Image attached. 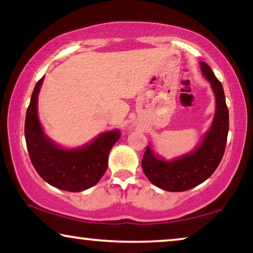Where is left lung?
Wrapping results in <instances>:
<instances>
[{"instance_id": "obj_1", "label": "left lung", "mask_w": 253, "mask_h": 253, "mask_svg": "<svg viewBox=\"0 0 253 253\" xmlns=\"http://www.w3.org/2000/svg\"><path fill=\"white\" fill-rule=\"evenodd\" d=\"M203 75L210 81L215 94V115L212 126L202 144L191 153L172 161H166L146 147L141 168L146 177L159 188L170 192L186 191L205 182L222 160L229 130V113L222 84L205 62L200 63Z\"/></svg>"}]
</instances>
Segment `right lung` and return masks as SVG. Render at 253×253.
I'll return each instance as SVG.
<instances>
[{
  "label": "right lung",
  "mask_w": 253,
  "mask_h": 253,
  "mask_svg": "<svg viewBox=\"0 0 253 253\" xmlns=\"http://www.w3.org/2000/svg\"><path fill=\"white\" fill-rule=\"evenodd\" d=\"M42 77L33 89L25 117V139L38 174L48 184L65 191L79 192L95 185L105 174L108 155L120 139V130L103 132L86 146L64 150L43 133L38 117V94Z\"/></svg>",
  "instance_id": "1"
}]
</instances>
